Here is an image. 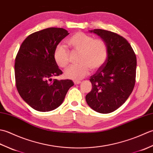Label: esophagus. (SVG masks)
<instances>
[{"label": "esophagus", "instance_id": "34e87169", "mask_svg": "<svg viewBox=\"0 0 153 153\" xmlns=\"http://www.w3.org/2000/svg\"><path fill=\"white\" fill-rule=\"evenodd\" d=\"M75 85H77V84H79L81 83L80 81H74Z\"/></svg>", "mask_w": 153, "mask_h": 153}]
</instances>
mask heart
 <instances>
[{"mask_svg":"<svg viewBox=\"0 0 153 153\" xmlns=\"http://www.w3.org/2000/svg\"><path fill=\"white\" fill-rule=\"evenodd\" d=\"M67 43L76 52H79V64L71 65L65 71L67 78L79 80L101 68L108 57L106 44L100 39H94L83 32H77L67 40ZM55 62L60 68H66L70 61V52L64 45H58L54 51Z\"/></svg>","mask_w":153,"mask_h":153,"instance_id":"heart-1","label":"heart"}]
</instances>
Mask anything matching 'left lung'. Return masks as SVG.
I'll list each match as a JSON object with an SVG mask.
<instances>
[{
  "mask_svg": "<svg viewBox=\"0 0 153 153\" xmlns=\"http://www.w3.org/2000/svg\"><path fill=\"white\" fill-rule=\"evenodd\" d=\"M89 31L105 42L108 57L103 66L90 77L93 88L85 100L95 111L108 114L121 106L133 91L137 58L130 44L123 37L100 29Z\"/></svg>",
  "mask_w": 153,
  "mask_h": 153,
  "instance_id": "left-lung-1",
  "label": "left lung"
}]
</instances>
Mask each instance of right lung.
Returning <instances> with one entry per match:
<instances>
[{
	"label": "right lung",
	"mask_w": 153,
	"mask_h": 153,
	"mask_svg": "<svg viewBox=\"0 0 153 153\" xmlns=\"http://www.w3.org/2000/svg\"><path fill=\"white\" fill-rule=\"evenodd\" d=\"M68 35L67 30L57 27L35 32L23 41L16 55V88L23 100L37 111L58 108L74 85L70 79H52L62 74L53 54L55 47Z\"/></svg>",
	"instance_id": "add662e5"
}]
</instances>
